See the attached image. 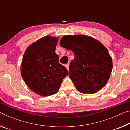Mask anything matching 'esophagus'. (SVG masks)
I'll return each mask as SVG.
<instances>
[{
    "label": "esophagus",
    "instance_id": "34e87169",
    "mask_svg": "<svg viewBox=\"0 0 130 130\" xmlns=\"http://www.w3.org/2000/svg\"><path fill=\"white\" fill-rule=\"evenodd\" d=\"M65 66L66 68H67V70H69V65L68 64H68H66Z\"/></svg>",
    "mask_w": 130,
    "mask_h": 130
}]
</instances>
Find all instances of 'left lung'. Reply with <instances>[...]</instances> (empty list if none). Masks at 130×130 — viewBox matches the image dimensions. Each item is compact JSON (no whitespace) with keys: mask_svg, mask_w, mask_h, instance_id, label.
Segmentation results:
<instances>
[{"mask_svg":"<svg viewBox=\"0 0 130 130\" xmlns=\"http://www.w3.org/2000/svg\"><path fill=\"white\" fill-rule=\"evenodd\" d=\"M60 43L74 53L69 77L79 92L95 93L106 85L112 70V59L100 41L85 35H67Z\"/></svg>","mask_w":130,"mask_h":130,"instance_id":"obj_1","label":"left lung"}]
</instances>
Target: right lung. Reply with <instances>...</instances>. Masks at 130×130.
<instances>
[{
  "mask_svg": "<svg viewBox=\"0 0 130 130\" xmlns=\"http://www.w3.org/2000/svg\"><path fill=\"white\" fill-rule=\"evenodd\" d=\"M58 39L49 36L39 39L26 49L22 61L21 73L26 84L42 96L57 93L68 74L55 52Z\"/></svg>",
  "mask_w": 130,
  "mask_h": 130,
  "instance_id": "1",
  "label": "right lung"
}]
</instances>
